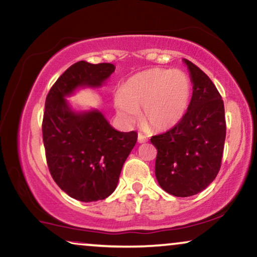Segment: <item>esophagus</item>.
Listing matches in <instances>:
<instances>
[{
    "instance_id": "34e87169",
    "label": "esophagus",
    "mask_w": 257,
    "mask_h": 257,
    "mask_svg": "<svg viewBox=\"0 0 257 257\" xmlns=\"http://www.w3.org/2000/svg\"><path fill=\"white\" fill-rule=\"evenodd\" d=\"M138 141L140 143H145V142L148 141V139H147V136H145L143 134H141V133H140V134L138 135Z\"/></svg>"
}]
</instances>
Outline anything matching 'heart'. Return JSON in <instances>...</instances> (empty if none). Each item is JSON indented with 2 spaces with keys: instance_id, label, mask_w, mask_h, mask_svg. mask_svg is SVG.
<instances>
[{
  "instance_id": "obj_1",
  "label": "heart",
  "mask_w": 257,
  "mask_h": 257,
  "mask_svg": "<svg viewBox=\"0 0 257 257\" xmlns=\"http://www.w3.org/2000/svg\"><path fill=\"white\" fill-rule=\"evenodd\" d=\"M191 82L180 70L152 68L129 77L115 98L117 114L126 123L135 122L139 110L146 125L155 131L172 128L189 104Z\"/></svg>"
}]
</instances>
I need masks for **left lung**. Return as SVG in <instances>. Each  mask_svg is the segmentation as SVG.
Here are the masks:
<instances>
[{
	"label": "left lung",
	"instance_id": "obj_1",
	"mask_svg": "<svg viewBox=\"0 0 257 257\" xmlns=\"http://www.w3.org/2000/svg\"><path fill=\"white\" fill-rule=\"evenodd\" d=\"M183 61L193 82L187 112L168 132L150 139L157 149V182L177 197L201 193L215 180L227 131L224 104L215 84L197 66Z\"/></svg>",
	"mask_w": 257,
	"mask_h": 257
}]
</instances>
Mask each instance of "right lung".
<instances>
[{
	"label": "right lung",
	"instance_id": "obj_1",
	"mask_svg": "<svg viewBox=\"0 0 257 257\" xmlns=\"http://www.w3.org/2000/svg\"><path fill=\"white\" fill-rule=\"evenodd\" d=\"M114 70L111 63L80 61L57 78L46 98L42 135L48 168L57 186L82 202L104 200L116 189L138 133L115 131L98 110L75 112L64 97L78 87H100Z\"/></svg>",
	"mask_w": 257,
	"mask_h": 257
}]
</instances>
